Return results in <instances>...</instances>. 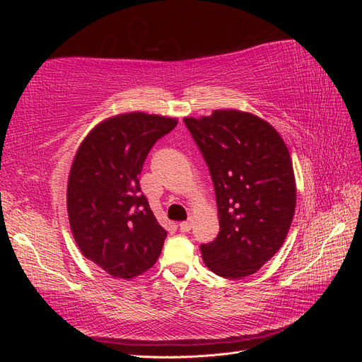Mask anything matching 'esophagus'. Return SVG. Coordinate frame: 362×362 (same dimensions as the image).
Wrapping results in <instances>:
<instances>
[{"mask_svg": "<svg viewBox=\"0 0 362 362\" xmlns=\"http://www.w3.org/2000/svg\"><path fill=\"white\" fill-rule=\"evenodd\" d=\"M192 226H193V221H192V218H189V221H184V222H181V223H180L181 233H189L190 229H192Z\"/></svg>", "mask_w": 362, "mask_h": 362, "instance_id": "34e87169", "label": "esophagus"}]
</instances>
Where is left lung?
<instances>
[{
	"label": "left lung",
	"instance_id": "left-lung-1",
	"mask_svg": "<svg viewBox=\"0 0 362 362\" xmlns=\"http://www.w3.org/2000/svg\"><path fill=\"white\" fill-rule=\"evenodd\" d=\"M208 164L221 231L202 245L205 266L242 279L259 270L286 240L296 210V180L286 141L264 119L214 110L184 117Z\"/></svg>",
	"mask_w": 362,
	"mask_h": 362
}]
</instances>
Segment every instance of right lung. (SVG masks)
<instances>
[{
  "instance_id": "right-lung-1",
  "label": "right lung",
  "mask_w": 362,
  "mask_h": 362,
  "mask_svg": "<svg viewBox=\"0 0 362 362\" xmlns=\"http://www.w3.org/2000/svg\"><path fill=\"white\" fill-rule=\"evenodd\" d=\"M178 120L131 112L107 117L84 137L68 178V216L81 254L105 273L133 279L156 264L168 233L140 190L151 148Z\"/></svg>"
}]
</instances>
